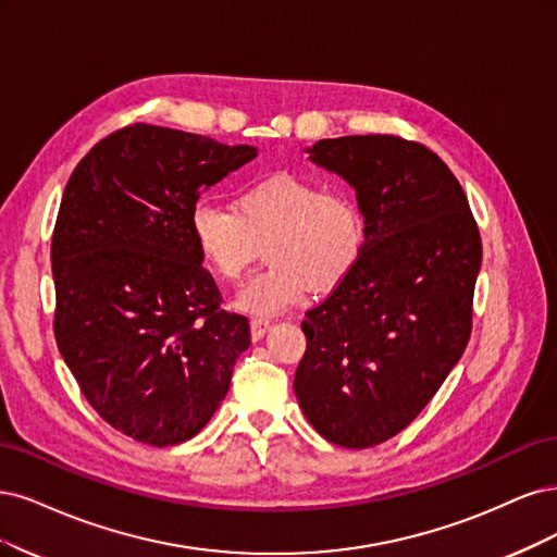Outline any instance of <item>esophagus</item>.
I'll return each instance as SVG.
<instances>
[{
	"instance_id": "esophagus-1",
	"label": "esophagus",
	"mask_w": 557,
	"mask_h": 557,
	"mask_svg": "<svg viewBox=\"0 0 557 557\" xmlns=\"http://www.w3.org/2000/svg\"><path fill=\"white\" fill-rule=\"evenodd\" d=\"M271 326H273V324H271V319L255 317L252 321H249V329H252V339H261Z\"/></svg>"
}]
</instances>
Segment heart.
<instances>
[{
	"mask_svg": "<svg viewBox=\"0 0 557 557\" xmlns=\"http://www.w3.org/2000/svg\"><path fill=\"white\" fill-rule=\"evenodd\" d=\"M236 208L199 201L189 228L203 261L224 282L243 277L265 245L271 265L249 280L236 305L280 314L305 294L329 292L354 271L366 247L361 203L345 187H324L298 173H273L247 185Z\"/></svg>",
	"mask_w": 557,
	"mask_h": 557,
	"instance_id": "1",
	"label": "heart"
}]
</instances>
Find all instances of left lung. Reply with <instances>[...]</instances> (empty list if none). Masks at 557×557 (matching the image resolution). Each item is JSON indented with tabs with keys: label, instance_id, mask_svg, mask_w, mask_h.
I'll return each mask as SVG.
<instances>
[{
	"label": "left lung",
	"instance_id": "8db88e82",
	"mask_svg": "<svg viewBox=\"0 0 557 557\" xmlns=\"http://www.w3.org/2000/svg\"><path fill=\"white\" fill-rule=\"evenodd\" d=\"M310 159L356 189L366 247L305 314L294 391L321 437L368 448L421 414L468 347L481 236L456 175L419 140L324 138Z\"/></svg>",
	"mask_w": 557,
	"mask_h": 557
}]
</instances>
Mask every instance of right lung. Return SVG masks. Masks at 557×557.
Masks as SVG:
<instances>
[{
  "mask_svg": "<svg viewBox=\"0 0 557 557\" xmlns=\"http://www.w3.org/2000/svg\"><path fill=\"white\" fill-rule=\"evenodd\" d=\"M257 150L129 124L71 173L50 243L52 331L97 414L136 442L194 437L224 400L247 317L220 308L189 214Z\"/></svg>",
  "mask_w": 557,
  "mask_h": 557,
  "instance_id": "1",
  "label": "right lung"
}]
</instances>
